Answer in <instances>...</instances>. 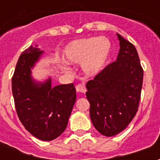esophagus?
<instances>
[{
  "mask_svg": "<svg viewBox=\"0 0 160 160\" xmlns=\"http://www.w3.org/2000/svg\"><path fill=\"white\" fill-rule=\"evenodd\" d=\"M76 91L78 92H80V93H85L87 92V89H86V87H85L84 85L79 84V85L76 86Z\"/></svg>",
  "mask_w": 160,
  "mask_h": 160,
  "instance_id": "obj_1",
  "label": "esophagus"
}]
</instances>
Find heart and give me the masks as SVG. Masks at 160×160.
I'll return each instance as SVG.
<instances>
[{
    "label": "heart",
    "mask_w": 160,
    "mask_h": 160,
    "mask_svg": "<svg viewBox=\"0 0 160 160\" xmlns=\"http://www.w3.org/2000/svg\"><path fill=\"white\" fill-rule=\"evenodd\" d=\"M111 44L106 38H88L73 41L65 47L63 59L72 64L81 63L83 72L92 76L104 68L111 52ZM65 69L64 66H62Z\"/></svg>",
    "instance_id": "b5f03b06"
}]
</instances>
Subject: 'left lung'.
I'll list each match as a JSON object with an SVG mask.
<instances>
[{"label": "left lung", "instance_id": "1", "mask_svg": "<svg viewBox=\"0 0 160 160\" xmlns=\"http://www.w3.org/2000/svg\"><path fill=\"white\" fill-rule=\"evenodd\" d=\"M117 35L120 42L117 61L87 82L86 92L92 122L100 134L109 137L124 130L134 118L143 81L135 47Z\"/></svg>", "mask_w": 160, "mask_h": 160}]
</instances>
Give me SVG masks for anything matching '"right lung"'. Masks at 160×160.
<instances>
[{
  "label": "right lung",
  "instance_id": "obj_1",
  "mask_svg": "<svg viewBox=\"0 0 160 160\" xmlns=\"http://www.w3.org/2000/svg\"><path fill=\"white\" fill-rule=\"evenodd\" d=\"M43 51L30 46L20 55L12 78L14 104L21 123L34 137L52 141L66 129L76 91L73 83L52 87L51 78L37 82L32 68Z\"/></svg>",
  "mask_w": 160,
  "mask_h": 160
}]
</instances>
